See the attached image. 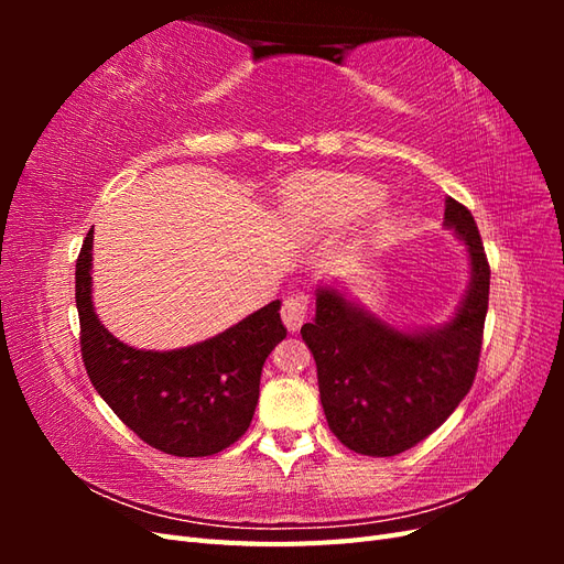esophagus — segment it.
Masks as SVG:
<instances>
[{
  "label": "esophagus",
  "mask_w": 564,
  "mask_h": 564,
  "mask_svg": "<svg viewBox=\"0 0 564 564\" xmlns=\"http://www.w3.org/2000/svg\"><path fill=\"white\" fill-rule=\"evenodd\" d=\"M308 299L303 294H292L286 296L282 303V319L286 324L289 332H299L301 324L308 319Z\"/></svg>",
  "instance_id": "1"
}]
</instances>
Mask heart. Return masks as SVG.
I'll return each mask as SVG.
<instances>
[{
	"instance_id": "1",
	"label": "heart",
	"mask_w": 564,
	"mask_h": 564,
	"mask_svg": "<svg viewBox=\"0 0 564 564\" xmlns=\"http://www.w3.org/2000/svg\"><path fill=\"white\" fill-rule=\"evenodd\" d=\"M296 191L311 212L329 224L371 214L383 202L381 187L360 176H313L301 181ZM377 228L388 232L392 218H381Z\"/></svg>"
}]
</instances>
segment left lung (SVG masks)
I'll list each match as a JSON object with an SVG mask.
<instances>
[{
  "label": "left lung",
  "instance_id": "8db88e82",
  "mask_svg": "<svg viewBox=\"0 0 564 564\" xmlns=\"http://www.w3.org/2000/svg\"><path fill=\"white\" fill-rule=\"evenodd\" d=\"M445 226L468 247L470 284L442 327L400 332L334 286H317L315 319L301 327L317 365L324 416L357 454L412 449L449 419L475 381L489 263L473 214L452 197L445 202Z\"/></svg>",
  "mask_w": 564,
  "mask_h": 564
}]
</instances>
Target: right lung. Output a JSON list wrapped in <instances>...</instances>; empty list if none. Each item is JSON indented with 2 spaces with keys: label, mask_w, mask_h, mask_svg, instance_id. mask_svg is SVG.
<instances>
[{
  "label": "right lung",
  "mask_w": 564,
  "mask_h": 564,
  "mask_svg": "<svg viewBox=\"0 0 564 564\" xmlns=\"http://www.w3.org/2000/svg\"><path fill=\"white\" fill-rule=\"evenodd\" d=\"M94 230L75 268L82 360L98 395L150 447L212 456L240 440L259 402L265 357L286 336L280 301L178 350H139L100 324L91 301Z\"/></svg>",
  "instance_id": "right-lung-1"
}]
</instances>
